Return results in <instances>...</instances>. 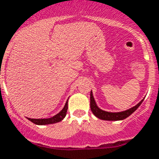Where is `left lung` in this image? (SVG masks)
<instances>
[{
  "mask_svg": "<svg viewBox=\"0 0 159 159\" xmlns=\"http://www.w3.org/2000/svg\"><path fill=\"white\" fill-rule=\"evenodd\" d=\"M143 101V100H142L138 105H136L135 107H132V108H130V109L128 110H126V111H124L108 112L100 109V108L97 107V105H96V103H95V99H94V96H93L92 92H90V109H91V111L93 112V114H94L96 117L105 120H120L126 119V118L128 117L130 115H132V113H133L136 110L138 109V107H140V105L142 104Z\"/></svg>",
  "mask_w": 159,
  "mask_h": 159,
  "instance_id": "left-lung-1",
  "label": "left lung"
}]
</instances>
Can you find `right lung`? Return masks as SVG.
I'll return each instance as SVG.
<instances>
[{
    "instance_id": "1",
    "label": "right lung",
    "mask_w": 159,
    "mask_h": 159,
    "mask_svg": "<svg viewBox=\"0 0 159 159\" xmlns=\"http://www.w3.org/2000/svg\"><path fill=\"white\" fill-rule=\"evenodd\" d=\"M67 111H68V101H66L65 106L62 109L61 111L58 112L57 115L53 116L52 117L46 118V119L45 118L44 119H32V118H28V120H31L34 124H37V125H48V124L57 123V122L61 121L65 117Z\"/></svg>"
}]
</instances>
